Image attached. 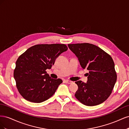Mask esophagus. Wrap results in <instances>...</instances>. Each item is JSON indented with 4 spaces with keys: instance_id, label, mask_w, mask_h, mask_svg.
<instances>
[{
    "instance_id": "34e87169",
    "label": "esophagus",
    "mask_w": 129,
    "mask_h": 129,
    "mask_svg": "<svg viewBox=\"0 0 129 129\" xmlns=\"http://www.w3.org/2000/svg\"><path fill=\"white\" fill-rule=\"evenodd\" d=\"M65 82L66 83H68V84H71L73 83V82L71 81H69V80H65Z\"/></svg>"
}]
</instances>
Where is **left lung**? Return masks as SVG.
<instances>
[{
    "instance_id": "left-lung-1",
    "label": "left lung",
    "mask_w": 129,
    "mask_h": 129,
    "mask_svg": "<svg viewBox=\"0 0 129 129\" xmlns=\"http://www.w3.org/2000/svg\"><path fill=\"white\" fill-rule=\"evenodd\" d=\"M83 69H87V83L77 81L75 96L82 104L94 106L104 102L112 92L117 80L112 57L103 50L89 43L68 44Z\"/></svg>"
}]
</instances>
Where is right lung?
Masks as SVG:
<instances>
[{
  "instance_id": "obj_1",
  "label": "right lung",
  "mask_w": 129,
  "mask_h": 129,
  "mask_svg": "<svg viewBox=\"0 0 129 129\" xmlns=\"http://www.w3.org/2000/svg\"><path fill=\"white\" fill-rule=\"evenodd\" d=\"M67 49L64 44L37 45L18 57L14 78L19 93L25 100L41 103L54 94L62 80L52 79L46 70L51 68L56 58Z\"/></svg>"
}]
</instances>
